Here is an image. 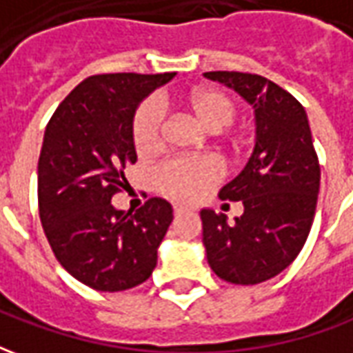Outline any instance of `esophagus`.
Listing matches in <instances>:
<instances>
[{"label": "esophagus", "mask_w": 353, "mask_h": 353, "mask_svg": "<svg viewBox=\"0 0 353 353\" xmlns=\"http://www.w3.org/2000/svg\"><path fill=\"white\" fill-rule=\"evenodd\" d=\"M185 212V208L183 206H174V214L179 215V214H183Z\"/></svg>", "instance_id": "obj_1"}]
</instances>
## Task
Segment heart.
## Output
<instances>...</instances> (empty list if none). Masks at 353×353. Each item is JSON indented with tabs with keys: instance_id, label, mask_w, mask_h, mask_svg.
<instances>
[{
	"instance_id": "b5f03b06",
	"label": "heart",
	"mask_w": 353,
	"mask_h": 353,
	"mask_svg": "<svg viewBox=\"0 0 353 353\" xmlns=\"http://www.w3.org/2000/svg\"><path fill=\"white\" fill-rule=\"evenodd\" d=\"M177 105L212 134L229 128L236 119L234 100L217 88H192L177 96ZM161 108L143 101L132 121V141L139 154H151L161 147ZM217 176V164L210 159H174L159 170L157 187L170 199L191 202L202 196Z\"/></svg>"
}]
</instances>
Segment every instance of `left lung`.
<instances>
[{
    "mask_svg": "<svg viewBox=\"0 0 353 353\" xmlns=\"http://www.w3.org/2000/svg\"><path fill=\"white\" fill-rule=\"evenodd\" d=\"M255 111V147L244 170L219 191L244 214L202 210L208 263L221 280L255 285L285 270L310 232L319 192V162L306 111L276 83L255 73L208 72Z\"/></svg>",
    "mask_w": 353,
    "mask_h": 353,
    "instance_id": "8db88e82",
    "label": "left lung"
}]
</instances>
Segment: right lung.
Wrapping results in <instances>:
<instances>
[{
  "mask_svg": "<svg viewBox=\"0 0 353 353\" xmlns=\"http://www.w3.org/2000/svg\"><path fill=\"white\" fill-rule=\"evenodd\" d=\"M174 75H92L65 96L47 124L37 164L41 225L58 263L96 291L143 283L174 219L162 199H149L136 214L111 204L126 183L123 170L138 161L134 113Z\"/></svg>",
  "mask_w": 353,
  "mask_h": 353,
  "instance_id": "add662e5",
  "label": "right lung"
}]
</instances>
